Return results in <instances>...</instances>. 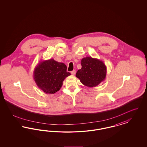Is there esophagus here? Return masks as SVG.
<instances>
[{"label": "esophagus", "instance_id": "esophagus-1", "mask_svg": "<svg viewBox=\"0 0 147 147\" xmlns=\"http://www.w3.org/2000/svg\"><path fill=\"white\" fill-rule=\"evenodd\" d=\"M70 73H71V75H75V74H76V70H73V71H71Z\"/></svg>", "mask_w": 147, "mask_h": 147}]
</instances>
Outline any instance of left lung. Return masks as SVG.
Segmentation results:
<instances>
[{
    "instance_id": "left-lung-1",
    "label": "left lung",
    "mask_w": 147,
    "mask_h": 147,
    "mask_svg": "<svg viewBox=\"0 0 147 147\" xmlns=\"http://www.w3.org/2000/svg\"><path fill=\"white\" fill-rule=\"evenodd\" d=\"M82 68L76 73V77L86 86L95 87L105 79L106 67L104 63L90 57L83 58L81 61Z\"/></svg>"
}]
</instances>
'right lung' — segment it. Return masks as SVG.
<instances>
[{
	"label": "right lung",
	"instance_id": "obj_1",
	"mask_svg": "<svg viewBox=\"0 0 147 147\" xmlns=\"http://www.w3.org/2000/svg\"><path fill=\"white\" fill-rule=\"evenodd\" d=\"M67 66L53 59L40 61L34 71V79L37 86L46 94L59 91L66 77L70 75Z\"/></svg>",
	"mask_w": 147,
	"mask_h": 147
}]
</instances>
